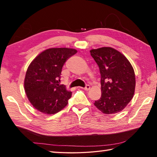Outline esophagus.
<instances>
[{"label":"esophagus","instance_id":"1","mask_svg":"<svg viewBox=\"0 0 157 157\" xmlns=\"http://www.w3.org/2000/svg\"><path fill=\"white\" fill-rule=\"evenodd\" d=\"M90 85H86V86H85L84 88V89L85 90H88L90 89Z\"/></svg>","mask_w":157,"mask_h":157}]
</instances>
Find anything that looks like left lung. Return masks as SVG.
<instances>
[{
  "label": "left lung",
  "mask_w": 157,
  "mask_h": 157,
  "mask_svg": "<svg viewBox=\"0 0 157 157\" xmlns=\"http://www.w3.org/2000/svg\"><path fill=\"white\" fill-rule=\"evenodd\" d=\"M101 74V96L94 105L104 114L121 111L132 99L135 75L130 62L123 54L111 47L90 51Z\"/></svg>",
  "instance_id": "obj_1"
}]
</instances>
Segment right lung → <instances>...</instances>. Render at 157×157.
Wrapping results in <instances>:
<instances>
[{"label": "right lung", "instance_id": "obj_1", "mask_svg": "<svg viewBox=\"0 0 157 157\" xmlns=\"http://www.w3.org/2000/svg\"><path fill=\"white\" fill-rule=\"evenodd\" d=\"M77 50L51 48L31 62L25 78V90L33 106L44 114H55L68 104L72 93L60 83L62 67Z\"/></svg>", "mask_w": 157, "mask_h": 157}]
</instances>
